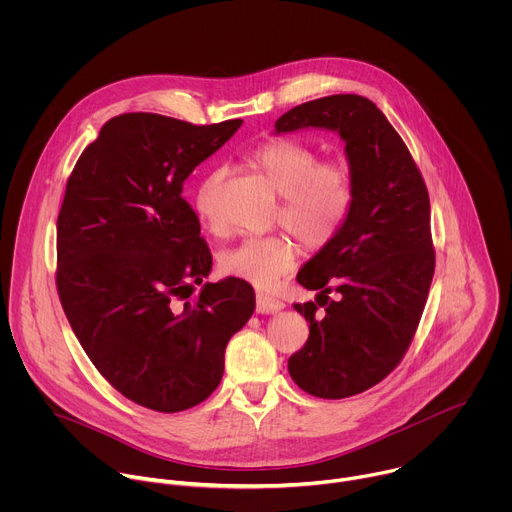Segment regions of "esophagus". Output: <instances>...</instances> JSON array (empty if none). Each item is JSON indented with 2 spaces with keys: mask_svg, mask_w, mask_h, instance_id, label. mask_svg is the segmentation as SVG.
Wrapping results in <instances>:
<instances>
[{
  "mask_svg": "<svg viewBox=\"0 0 512 512\" xmlns=\"http://www.w3.org/2000/svg\"><path fill=\"white\" fill-rule=\"evenodd\" d=\"M285 308V304L267 294H257V312L259 314H277Z\"/></svg>",
  "mask_w": 512,
  "mask_h": 512,
  "instance_id": "34e87169",
  "label": "esophagus"
}]
</instances>
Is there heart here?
Instances as JSON below:
<instances>
[{
  "mask_svg": "<svg viewBox=\"0 0 512 512\" xmlns=\"http://www.w3.org/2000/svg\"><path fill=\"white\" fill-rule=\"evenodd\" d=\"M318 160L314 148L296 139L267 141L251 156L255 172L281 196V225L312 249L336 237L354 200L350 170L344 164H318ZM223 176V170L204 176L192 198L194 210L210 225H214L212 198ZM296 255V245L285 235L249 237L221 255V269L257 287H269L294 267Z\"/></svg>",
  "mask_w": 512,
  "mask_h": 512,
  "instance_id": "heart-1",
  "label": "heart"
}]
</instances>
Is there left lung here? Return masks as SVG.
<instances>
[{
  "instance_id": "1",
  "label": "left lung",
  "mask_w": 512,
  "mask_h": 512,
  "mask_svg": "<svg viewBox=\"0 0 512 512\" xmlns=\"http://www.w3.org/2000/svg\"><path fill=\"white\" fill-rule=\"evenodd\" d=\"M300 129L340 135L354 200L336 237L298 273V283L318 294L294 306L310 336L287 369L306 393L344 399L383 381L417 330L435 267L429 196L407 145L373 101L316 99L281 115L273 133Z\"/></svg>"
}]
</instances>
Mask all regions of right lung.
<instances>
[{
    "mask_svg": "<svg viewBox=\"0 0 512 512\" xmlns=\"http://www.w3.org/2000/svg\"><path fill=\"white\" fill-rule=\"evenodd\" d=\"M241 125L113 117L66 184L56 223L62 310L97 371L154 411L202 403L223 379L231 336L255 310V291L239 277L206 281L192 298L212 257L182 198L194 168Z\"/></svg>",
    "mask_w": 512,
    "mask_h": 512,
    "instance_id": "obj_1",
    "label": "right lung"
}]
</instances>
